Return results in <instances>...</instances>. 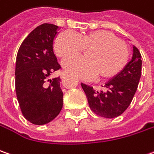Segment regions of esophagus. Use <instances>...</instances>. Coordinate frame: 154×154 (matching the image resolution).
Masks as SVG:
<instances>
[{
  "label": "esophagus",
  "instance_id": "obj_1",
  "mask_svg": "<svg viewBox=\"0 0 154 154\" xmlns=\"http://www.w3.org/2000/svg\"><path fill=\"white\" fill-rule=\"evenodd\" d=\"M66 76H67V73H66V72H63V73H61V79H65Z\"/></svg>",
  "mask_w": 154,
  "mask_h": 154
}]
</instances>
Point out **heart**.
Masks as SVG:
<instances>
[{
    "label": "heart",
    "mask_w": 154,
    "mask_h": 154,
    "mask_svg": "<svg viewBox=\"0 0 154 154\" xmlns=\"http://www.w3.org/2000/svg\"><path fill=\"white\" fill-rule=\"evenodd\" d=\"M91 49L88 57L71 56L63 61L68 73L85 80L92 81L99 74L102 79L116 76L127 65L129 53L123 41L108 31H93L80 35L66 30L58 35L54 49L59 57H67Z\"/></svg>",
    "instance_id": "b5f03b06"
}]
</instances>
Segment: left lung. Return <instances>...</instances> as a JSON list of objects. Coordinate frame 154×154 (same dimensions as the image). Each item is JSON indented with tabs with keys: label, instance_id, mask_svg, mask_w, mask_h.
Masks as SVG:
<instances>
[{
	"label": "left lung",
	"instance_id": "1",
	"mask_svg": "<svg viewBox=\"0 0 154 154\" xmlns=\"http://www.w3.org/2000/svg\"><path fill=\"white\" fill-rule=\"evenodd\" d=\"M141 65V54L134 46L132 60L105 84L103 89L94 90L93 87L81 83L91 110L99 116L109 119L118 117L126 111L138 88Z\"/></svg>",
	"mask_w": 154,
	"mask_h": 154
}]
</instances>
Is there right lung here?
I'll use <instances>...</instances> for the list:
<instances>
[{"label":"right lung","mask_w":154,"mask_h":154,"mask_svg":"<svg viewBox=\"0 0 154 154\" xmlns=\"http://www.w3.org/2000/svg\"><path fill=\"white\" fill-rule=\"evenodd\" d=\"M58 29L49 23L35 27L22 42L16 57V96L23 116L35 125L52 121L63 106L60 78L48 79L61 68L53 48Z\"/></svg>","instance_id":"1"}]
</instances>
